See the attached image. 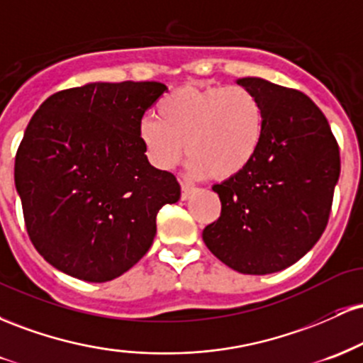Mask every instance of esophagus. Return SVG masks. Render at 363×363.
Returning a JSON list of instances; mask_svg holds the SVG:
<instances>
[{"label":"esophagus","mask_w":363,"mask_h":363,"mask_svg":"<svg viewBox=\"0 0 363 363\" xmlns=\"http://www.w3.org/2000/svg\"><path fill=\"white\" fill-rule=\"evenodd\" d=\"M194 193V187L186 184V182H181V198L182 199H189Z\"/></svg>","instance_id":"esophagus-1"}]
</instances>
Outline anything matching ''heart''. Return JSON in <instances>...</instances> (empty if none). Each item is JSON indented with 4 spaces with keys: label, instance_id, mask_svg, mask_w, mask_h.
<instances>
[{
    "label": "heart",
    "instance_id": "obj_1",
    "mask_svg": "<svg viewBox=\"0 0 363 363\" xmlns=\"http://www.w3.org/2000/svg\"><path fill=\"white\" fill-rule=\"evenodd\" d=\"M157 116H145L138 128L150 164L170 170L187 152L193 177H235L256 157L264 135L261 102L244 86H181L158 101Z\"/></svg>",
    "mask_w": 363,
    "mask_h": 363
}]
</instances>
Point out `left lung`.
I'll list each match as a JSON object with an SVG mask.
<instances>
[{"label": "left lung", "mask_w": 363, "mask_h": 363, "mask_svg": "<svg viewBox=\"0 0 363 363\" xmlns=\"http://www.w3.org/2000/svg\"><path fill=\"white\" fill-rule=\"evenodd\" d=\"M237 83L261 102L264 135L251 164L213 186L222 213L205 227L203 240L235 272L277 273L323 235L340 177V148L306 94L256 77Z\"/></svg>", "instance_id": "8db88e82"}]
</instances>
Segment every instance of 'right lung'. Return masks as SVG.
<instances>
[{
    "label": "right lung",
    "instance_id": "1",
    "mask_svg": "<svg viewBox=\"0 0 363 363\" xmlns=\"http://www.w3.org/2000/svg\"><path fill=\"white\" fill-rule=\"evenodd\" d=\"M167 86L95 82L45 99L15 157L28 237L49 264L111 281L148 252L157 213L181 198L174 174L150 165L138 128Z\"/></svg>",
    "mask_w": 363,
    "mask_h": 363
}]
</instances>
